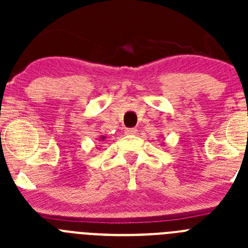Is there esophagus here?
<instances>
[{
  "instance_id": "esophagus-1",
  "label": "esophagus",
  "mask_w": 248,
  "mask_h": 248,
  "mask_svg": "<svg viewBox=\"0 0 248 248\" xmlns=\"http://www.w3.org/2000/svg\"><path fill=\"white\" fill-rule=\"evenodd\" d=\"M138 133V129L137 128H129L125 129V134L126 135H135Z\"/></svg>"
}]
</instances>
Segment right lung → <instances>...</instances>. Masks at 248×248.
Masks as SVG:
<instances>
[{"label": "right lung", "mask_w": 248, "mask_h": 248, "mask_svg": "<svg viewBox=\"0 0 248 248\" xmlns=\"http://www.w3.org/2000/svg\"><path fill=\"white\" fill-rule=\"evenodd\" d=\"M99 139H100V140H104V139H105V137H104V135H102V137H100Z\"/></svg>", "instance_id": "1"}]
</instances>
